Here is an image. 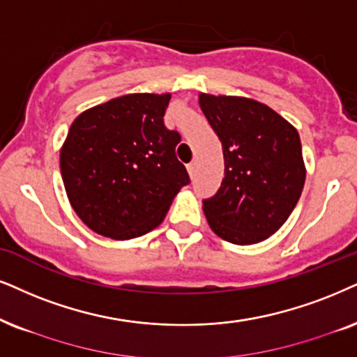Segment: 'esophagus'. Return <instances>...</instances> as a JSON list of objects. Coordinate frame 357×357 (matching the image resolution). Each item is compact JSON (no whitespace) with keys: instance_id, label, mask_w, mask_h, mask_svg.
<instances>
[{"instance_id":"34e87169","label":"esophagus","mask_w":357,"mask_h":357,"mask_svg":"<svg viewBox=\"0 0 357 357\" xmlns=\"http://www.w3.org/2000/svg\"><path fill=\"white\" fill-rule=\"evenodd\" d=\"M188 171H189V174H191V176L196 174V161H191V163L188 165Z\"/></svg>"}]
</instances>
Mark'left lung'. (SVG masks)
Listing matches in <instances>:
<instances>
[{
	"mask_svg": "<svg viewBox=\"0 0 357 357\" xmlns=\"http://www.w3.org/2000/svg\"><path fill=\"white\" fill-rule=\"evenodd\" d=\"M199 105L224 150L219 191L202 201L211 229L249 245L268 238L295 209L305 184L300 135L264 103L201 93Z\"/></svg>",
	"mask_w": 357,
	"mask_h": 357,
	"instance_id": "left-lung-1",
	"label": "left lung"
}]
</instances>
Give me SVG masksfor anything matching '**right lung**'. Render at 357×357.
Listing matches in <instances>:
<instances>
[{"instance_id":"obj_1","label":"right lung","mask_w":357,"mask_h":357,"mask_svg":"<svg viewBox=\"0 0 357 357\" xmlns=\"http://www.w3.org/2000/svg\"><path fill=\"white\" fill-rule=\"evenodd\" d=\"M171 96L130 93L80 114L61 150V173L74 211L100 236L128 241L163 222L191 183L176 158L181 135L168 130Z\"/></svg>"}]
</instances>
